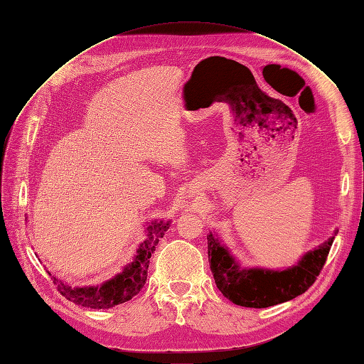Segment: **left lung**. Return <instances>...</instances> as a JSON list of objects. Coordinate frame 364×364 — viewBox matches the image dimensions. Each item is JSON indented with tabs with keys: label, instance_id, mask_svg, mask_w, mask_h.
I'll use <instances>...</instances> for the list:
<instances>
[{
	"label": "left lung",
	"instance_id": "8db88e82",
	"mask_svg": "<svg viewBox=\"0 0 364 364\" xmlns=\"http://www.w3.org/2000/svg\"><path fill=\"white\" fill-rule=\"evenodd\" d=\"M334 235L304 253L294 266L273 270L241 267L222 240L209 230L206 235L209 267L217 289L229 301L247 308H267L291 301L311 287L326 261Z\"/></svg>",
	"mask_w": 364,
	"mask_h": 364
}]
</instances>
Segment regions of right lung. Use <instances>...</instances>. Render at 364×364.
<instances>
[{"instance_id": "right-lung-1", "label": "right lung", "mask_w": 364, "mask_h": 364, "mask_svg": "<svg viewBox=\"0 0 364 364\" xmlns=\"http://www.w3.org/2000/svg\"><path fill=\"white\" fill-rule=\"evenodd\" d=\"M170 228V222L164 220H151L146 226V238L138 246L134 259L124 269L111 279L98 285H87V287H71L68 282L56 278L48 272L53 282L58 285L62 296L75 305H82L94 310H106L115 305L124 304L136 296L147 281V269L151 253L155 252L159 238L164 237Z\"/></svg>"}]
</instances>
